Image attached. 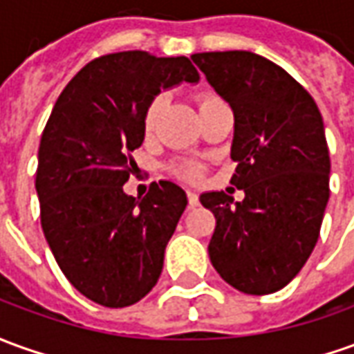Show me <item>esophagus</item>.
<instances>
[{
	"instance_id": "esophagus-1",
	"label": "esophagus",
	"mask_w": 354,
	"mask_h": 354,
	"mask_svg": "<svg viewBox=\"0 0 354 354\" xmlns=\"http://www.w3.org/2000/svg\"><path fill=\"white\" fill-rule=\"evenodd\" d=\"M187 196H189V206H191V208L198 206V194H196V192L189 191L187 192Z\"/></svg>"
}]
</instances>
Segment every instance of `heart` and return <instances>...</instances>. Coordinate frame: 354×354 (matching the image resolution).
<instances>
[{
  "instance_id": "obj_1",
  "label": "heart",
  "mask_w": 354,
  "mask_h": 354,
  "mask_svg": "<svg viewBox=\"0 0 354 354\" xmlns=\"http://www.w3.org/2000/svg\"><path fill=\"white\" fill-rule=\"evenodd\" d=\"M214 98V96H201V104H204L206 100ZM163 104V96H156V98L148 104L145 111V129L146 131H152L153 123H156V119L160 115V109H162ZM175 171L177 175H181L185 179H194V177H198V167L194 165V163H179L177 167H175Z\"/></svg>"
}]
</instances>
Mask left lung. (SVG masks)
Listing matches in <instances>:
<instances>
[{
	"mask_svg": "<svg viewBox=\"0 0 354 354\" xmlns=\"http://www.w3.org/2000/svg\"><path fill=\"white\" fill-rule=\"evenodd\" d=\"M191 59L235 115L231 183L201 202L216 216L212 266L247 295L283 289L301 272L320 235L330 198V152L316 102L297 80L252 51H206Z\"/></svg>",
	"mask_w": 354,
	"mask_h": 354,
	"instance_id": "left-lung-1",
	"label": "left lung"
}]
</instances>
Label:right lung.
Wrapping results in <instances>:
<instances>
[{"instance_id":"obj_1","label":"right lung","mask_w":354,"mask_h":354,"mask_svg":"<svg viewBox=\"0 0 354 354\" xmlns=\"http://www.w3.org/2000/svg\"><path fill=\"white\" fill-rule=\"evenodd\" d=\"M198 79L183 55L107 53L84 65L51 109L36 169L44 235L71 285L102 306L138 303L160 279L187 194L160 181L136 201L123 185L145 140L148 104Z\"/></svg>"}]
</instances>
